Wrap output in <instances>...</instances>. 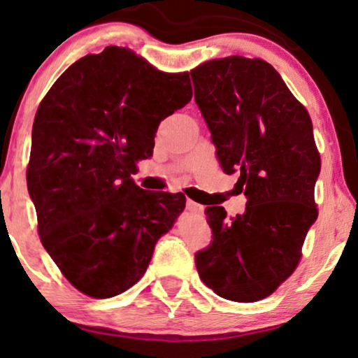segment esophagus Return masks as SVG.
<instances>
[{
	"instance_id": "obj_1",
	"label": "esophagus",
	"mask_w": 358,
	"mask_h": 358,
	"mask_svg": "<svg viewBox=\"0 0 358 358\" xmlns=\"http://www.w3.org/2000/svg\"><path fill=\"white\" fill-rule=\"evenodd\" d=\"M187 209H188L189 213H193V214H201L203 213L201 204L194 203V201H192V199H188V201H187Z\"/></svg>"
}]
</instances>
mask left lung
Segmentation results:
<instances>
[{
  "instance_id": "1",
  "label": "left lung",
  "mask_w": 358,
  "mask_h": 358,
  "mask_svg": "<svg viewBox=\"0 0 358 358\" xmlns=\"http://www.w3.org/2000/svg\"><path fill=\"white\" fill-rule=\"evenodd\" d=\"M189 73L219 164L239 173L236 189L247 198L231 219L222 206L204 209L213 242L194 255L199 278L221 298L259 301L296 268L317 219L321 157L311 117L262 59L232 55Z\"/></svg>"
}]
</instances>
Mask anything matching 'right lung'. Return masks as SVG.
I'll return each mask as SVG.
<instances>
[{
  "instance_id": "1",
  "label": "right lung",
  "mask_w": 358,
  "mask_h": 358,
  "mask_svg": "<svg viewBox=\"0 0 358 358\" xmlns=\"http://www.w3.org/2000/svg\"><path fill=\"white\" fill-rule=\"evenodd\" d=\"M193 96L188 73H164L124 47L70 65L37 108L27 189L41 242L73 287L111 298L145 273L183 193L147 192L132 175L160 121Z\"/></svg>"
}]
</instances>
